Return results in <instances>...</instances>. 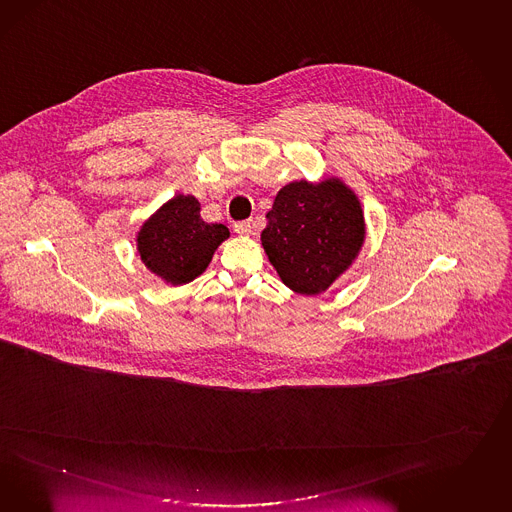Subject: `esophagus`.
I'll use <instances>...</instances> for the list:
<instances>
[{
	"instance_id": "obj_1",
	"label": "esophagus",
	"mask_w": 512,
	"mask_h": 512,
	"mask_svg": "<svg viewBox=\"0 0 512 512\" xmlns=\"http://www.w3.org/2000/svg\"><path fill=\"white\" fill-rule=\"evenodd\" d=\"M234 230H236L240 236H251V234H253V230H255V223H253L251 219H247V221H238V223H234Z\"/></svg>"
}]
</instances>
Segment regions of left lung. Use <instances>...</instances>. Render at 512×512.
Instances as JSON below:
<instances>
[{"label": "left lung", "instance_id": "8db88e82", "mask_svg": "<svg viewBox=\"0 0 512 512\" xmlns=\"http://www.w3.org/2000/svg\"><path fill=\"white\" fill-rule=\"evenodd\" d=\"M261 232L268 261L300 295H319L352 266L365 242L361 202L338 177L282 187Z\"/></svg>", "mask_w": 512, "mask_h": 512}]
</instances>
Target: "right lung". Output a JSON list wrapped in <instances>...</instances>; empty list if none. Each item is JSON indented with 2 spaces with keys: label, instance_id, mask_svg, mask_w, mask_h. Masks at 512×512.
<instances>
[{
  "label": "right lung",
  "instance_id": "obj_1",
  "mask_svg": "<svg viewBox=\"0 0 512 512\" xmlns=\"http://www.w3.org/2000/svg\"><path fill=\"white\" fill-rule=\"evenodd\" d=\"M221 223L200 217V202L191 194H176L162 204L138 230L141 263L170 285L198 278L212 261L215 249L229 238Z\"/></svg>",
  "mask_w": 512,
  "mask_h": 512
}]
</instances>
